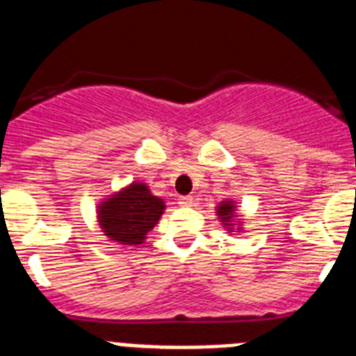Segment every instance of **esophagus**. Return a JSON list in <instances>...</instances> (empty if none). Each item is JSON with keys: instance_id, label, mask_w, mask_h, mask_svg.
Returning a JSON list of instances; mask_svg holds the SVG:
<instances>
[{"instance_id": "esophagus-1", "label": "esophagus", "mask_w": 356, "mask_h": 356, "mask_svg": "<svg viewBox=\"0 0 356 356\" xmlns=\"http://www.w3.org/2000/svg\"><path fill=\"white\" fill-rule=\"evenodd\" d=\"M177 204H179V206H182V208H190V206H193V199H191V197H188V195L179 197Z\"/></svg>"}]
</instances>
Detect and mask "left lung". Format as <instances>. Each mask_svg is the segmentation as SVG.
Masks as SVG:
<instances>
[{
	"label": "left lung",
	"mask_w": 356,
	"mask_h": 356,
	"mask_svg": "<svg viewBox=\"0 0 356 356\" xmlns=\"http://www.w3.org/2000/svg\"><path fill=\"white\" fill-rule=\"evenodd\" d=\"M216 213H218V218H220L222 224H224L231 233H233V216H234L233 200H224V202L218 206Z\"/></svg>",
	"instance_id": "left-lung-1"
}]
</instances>
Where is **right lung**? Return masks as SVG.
Here are the masks:
<instances>
[{"instance_id": "right-lung-1", "label": "right lung", "mask_w": 356, "mask_h": 356, "mask_svg": "<svg viewBox=\"0 0 356 356\" xmlns=\"http://www.w3.org/2000/svg\"><path fill=\"white\" fill-rule=\"evenodd\" d=\"M165 211V202L152 195L147 184L131 186L111 195L98 206V222L105 236L123 245H140Z\"/></svg>"}]
</instances>
